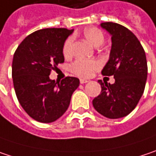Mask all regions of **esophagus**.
I'll return each instance as SVG.
<instances>
[{
  "label": "esophagus",
  "instance_id": "obj_1",
  "mask_svg": "<svg viewBox=\"0 0 156 156\" xmlns=\"http://www.w3.org/2000/svg\"><path fill=\"white\" fill-rule=\"evenodd\" d=\"M89 81L88 80H86V79H80V83L81 84H84L86 83H88Z\"/></svg>",
  "mask_w": 156,
  "mask_h": 156
}]
</instances>
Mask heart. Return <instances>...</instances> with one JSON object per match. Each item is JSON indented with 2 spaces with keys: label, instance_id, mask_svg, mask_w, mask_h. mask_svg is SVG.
I'll return each instance as SVG.
<instances>
[{
  "label": "heart",
  "instance_id": "obj_1",
  "mask_svg": "<svg viewBox=\"0 0 156 156\" xmlns=\"http://www.w3.org/2000/svg\"><path fill=\"white\" fill-rule=\"evenodd\" d=\"M84 37L94 47H98L103 44L105 36L103 33L97 27H88L83 31ZM73 38L69 37L66 41L63 48L65 57H70L72 54V47ZM100 67V63L95 59H77L71 66V70L73 73L81 77H89L95 70Z\"/></svg>",
  "mask_w": 156,
  "mask_h": 156
}]
</instances>
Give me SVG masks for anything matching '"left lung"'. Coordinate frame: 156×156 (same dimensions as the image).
Listing matches in <instances>:
<instances>
[{"mask_svg":"<svg viewBox=\"0 0 156 156\" xmlns=\"http://www.w3.org/2000/svg\"><path fill=\"white\" fill-rule=\"evenodd\" d=\"M111 35L109 59L103 75H114L115 83L98 80L101 92L92 101L94 108L109 119L126 116L138 105L147 78L146 53L135 34L116 23L100 24Z\"/></svg>","mask_w":156,"mask_h":156,"instance_id":"obj_1","label":"left lung"}]
</instances>
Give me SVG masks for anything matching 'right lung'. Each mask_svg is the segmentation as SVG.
Listing matches in <instances>:
<instances>
[{"label": "right lung", "instance_id": "obj_1", "mask_svg": "<svg viewBox=\"0 0 156 156\" xmlns=\"http://www.w3.org/2000/svg\"><path fill=\"white\" fill-rule=\"evenodd\" d=\"M73 30L46 28L38 30L19 44L12 61V78L18 102L28 115L50 123L67 110L80 81L66 77L61 82L50 78V71L65 61L63 48Z\"/></svg>", "mask_w": 156, "mask_h": 156}]
</instances>
